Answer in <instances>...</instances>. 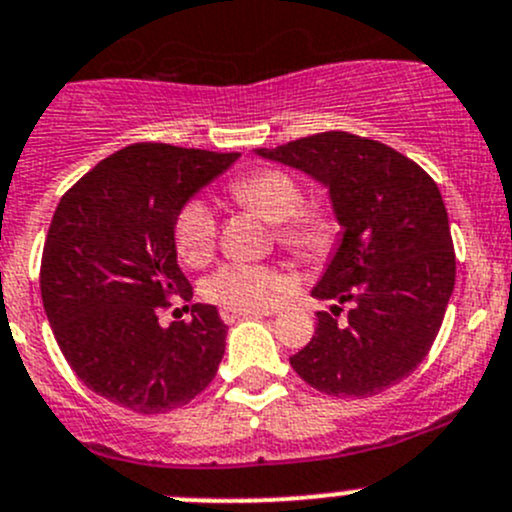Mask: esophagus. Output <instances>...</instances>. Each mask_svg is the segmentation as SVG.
I'll return each instance as SVG.
<instances>
[{
	"instance_id": "obj_1",
	"label": "esophagus",
	"mask_w": 512,
	"mask_h": 512,
	"mask_svg": "<svg viewBox=\"0 0 512 512\" xmlns=\"http://www.w3.org/2000/svg\"><path fill=\"white\" fill-rule=\"evenodd\" d=\"M255 315H270V312H260V310H232V307H222L220 310V317L227 322V325H232V322H237L240 317H255Z\"/></svg>"
}]
</instances>
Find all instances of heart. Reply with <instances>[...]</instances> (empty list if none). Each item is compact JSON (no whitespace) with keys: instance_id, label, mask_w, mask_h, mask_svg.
Here are the masks:
<instances>
[{"instance_id":"b5f03b06","label":"heart","mask_w":512,"mask_h":512,"mask_svg":"<svg viewBox=\"0 0 512 512\" xmlns=\"http://www.w3.org/2000/svg\"><path fill=\"white\" fill-rule=\"evenodd\" d=\"M230 195L265 220L275 237L305 262H325L340 242V217L320 202H305L302 185L280 167H257L230 182ZM217 245V217L205 200H190L175 217V247L182 262L197 267ZM290 290V277L275 265L225 262L202 282V297L232 310H270Z\"/></svg>"}]
</instances>
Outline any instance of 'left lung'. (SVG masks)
Masks as SVG:
<instances>
[{"label":"left lung","mask_w":512,"mask_h":512,"mask_svg":"<svg viewBox=\"0 0 512 512\" xmlns=\"http://www.w3.org/2000/svg\"><path fill=\"white\" fill-rule=\"evenodd\" d=\"M257 152L325 182L345 227L312 290L337 305L317 312L315 335L290 365L332 398L393 388L425 360L453 295L455 250L438 185L410 157L350 132ZM340 304L351 305L345 323L336 322Z\"/></svg>","instance_id":"8db88e82"}]
</instances>
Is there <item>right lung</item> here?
<instances>
[{
	"label": "right lung",
	"instance_id": "1",
	"mask_svg": "<svg viewBox=\"0 0 512 512\" xmlns=\"http://www.w3.org/2000/svg\"><path fill=\"white\" fill-rule=\"evenodd\" d=\"M237 157L137 142L59 200L39 270L44 312L74 375L109 403L167 413L215 377L227 335L217 307L192 305V320L170 327L157 312L192 295L177 265V212Z\"/></svg>",
	"mask_w": 512,
	"mask_h": 512
}]
</instances>
